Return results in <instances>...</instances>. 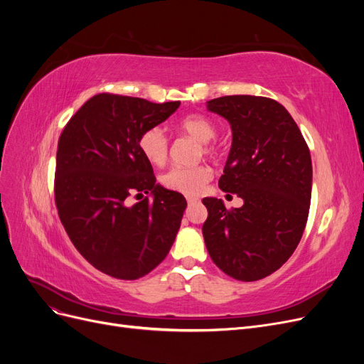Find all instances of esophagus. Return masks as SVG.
I'll list each match as a JSON object with an SVG mask.
<instances>
[{
    "label": "esophagus",
    "instance_id": "obj_1",
    "mask_svg": "<svg viewBox=\"0 0 364 364\" xmlns=\"http://www.w3.org/2000/svg\"><path fill=\"white\" fill-rule=\"evenodd\" d=\"M186 202H188V205L191 206V205L199 203V199H196V197H188V199H186Z\"/></svg>",
    "mask_w": 364,
    "mask_h": 364
}]
</instances>
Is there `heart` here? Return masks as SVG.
Wrapping results in <instances>:
<instances>
[{
	"label": "heart",
	"mask_w": 364,
	"mask_h": 364,
	"mask_svg": "<svg viewBox=\"0 0 364 364\" xmlns=\"http://www.w3.org/2000/svg\"><path fill=\"white\" fill-rule=\"evenodd\" d=\"M179 130L185 135L200 141L203 153L211 155L214 147L209 144L215 135V127L202 115H188L179 121ZM139 150L144 158L153 165H162L168 158V139L159 127H150L139 136ZM211 170L205 165L196 167H173L162 174L161 182L165 188L179 191L186 196L199 194L206 182L211 179Z\"/></svg>",
	"instance_id": "heart-1"
}]
</instances>
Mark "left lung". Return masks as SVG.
Instances as JSON below:
<instances>
[{
  "mask_svg": "<svg viewBox=\"0 0 364 364\" xmlns=\"http://www.w3.org/2000/svg\"><path fill=\"white\" fill-rule=\"evenodd\" d=\"M228 119L232 144L220 190L243 199L228 211L222 199L205 197L202 234L215 266L238 281L277 272L299 245L310 211V150L287 109L255 95H226L206 102Z\"/></svg>",
  "mask_w": 364,
  "mask_h": 364,
  "instance_id": "1",
  "label": "left lung"
}]
</instances>
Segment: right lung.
Instances as JSON below:
<instances>
[{
  "label": "right lung",
  "mask_w": 364,
  "mask_h": 364,
  "mask_svg": "<svg viewBox=\"0 0 364 364\" xmlns=\"http://www.w3.org/2000/svg\"><path fill=\"white\" fill-rule=\"evenodd\" d=\"M179 106L98 94L62 132L54 181L60 222L82 257L109 277H144L174 243L186 200L156 183L139 136ZM135 192H150L152 200L129 205Z\"/></svg>",
  "instance_id": "1"
}]
</instances>
